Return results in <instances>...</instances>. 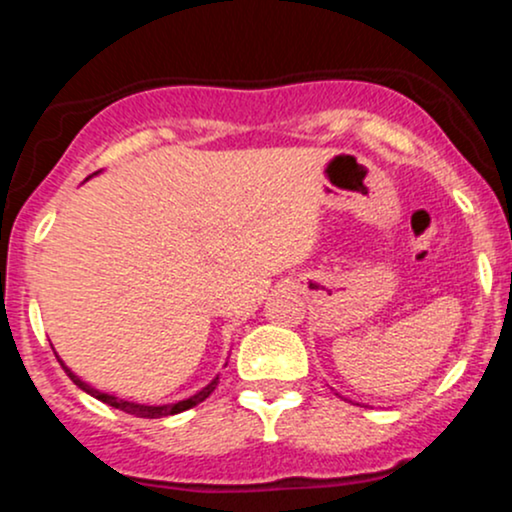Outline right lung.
Masks as SVG:
<instances>
[{"instance_id": "obj_1", "label": "right lung", "mask_w": 512, "mask_h": 512, "mask_svg": "<svg viewBox=\"0 0 512 512\" xmlns=\"http://www.w3.org/2000/svg\"><path fill=\"white\" fill-rule=\"evenodd\" d=\"M93 175H96V173H93ZM57 361L62 363L64 373H67L69 378H72V383L76 387H81V390L88 392V395H91V397H96V399H101V402L110 404V407L125 411V414L139 416V419H163V416H173V414H180V411H187V409L197 407V404L204 402V399H207L211 392L216 390V385H219V375H216V378L211 380L207 387H202V390L195 392V395H192V397L180 399V402H170V404H139V402H129V399H120V397H115V395H108V392L96 390V387H91L88 383H84V380H81L79 375H74L72 370L64 366V361H62L60 356H57Z\"/></svg>"}]
</instances>
